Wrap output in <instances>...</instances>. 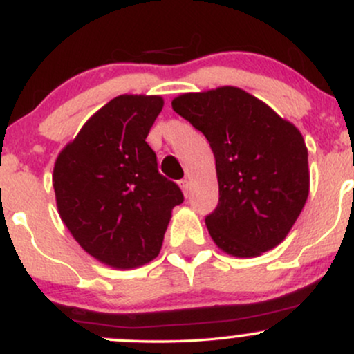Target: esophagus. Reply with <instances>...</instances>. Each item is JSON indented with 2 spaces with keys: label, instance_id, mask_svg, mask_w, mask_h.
Segmentation results:
<instances>
[{
  "label": "esophagus",
  "instance_id": "1",
  "mask_svg": "<svg viewBox=\"0 0 354 354\" xmlns=\"http://www.w3.org/2000/svg\"><path fill=\"white\" fill-rule=\"evenodd\" d=\"M180 188H181L183 194H185V196H189V191H191V183H189V180H181V181H180Z\"/></svg>",
  "mask_w": 354,
  "mask_h": 354
}]
</instances>
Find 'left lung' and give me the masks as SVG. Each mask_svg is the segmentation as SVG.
<instances>
[{
	"label": "left lung",
	"mask_w": 354,
	"mask_h": 354,
	"mask_svg": "<svg viewBox=\"0 0 354 354\" xmlns=\"http://www.w3.org/2000/svg\"><path fill=\"white\" fill-rule=\"evenodd\" d=\"M171 106L213 149L219 203L206 216V228L214 245L236 258H256L278 246L310 194L299 129L236 86L183 93Z\"/></svg>",
	"instance_id": "1"
}]
</instances>
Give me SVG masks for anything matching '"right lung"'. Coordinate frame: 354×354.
<instances>
[{
    "mask_svg": "<svg viewBox=\"0 0 354 354\" xmlns=\"http://www.w3.org/2000/svg\"><path fill=\"white\" fill-rule=\"evenodd\" d=\"M165 106L158 95H120L100 108L53 168L56 208L96 261L135 270L160 254L181 189L158 173L146 143Z\"/></svg>",
    "mask_w": 354,
    "mask_h": 354,
    "instance_id": "obj_1",
    "label": "right lung"
}]
</instances>
